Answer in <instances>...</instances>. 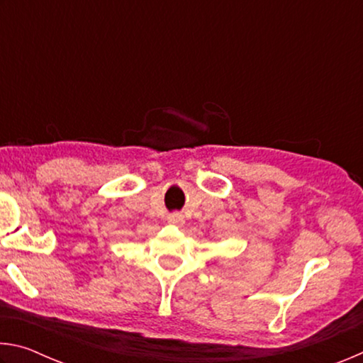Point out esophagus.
<instances>
[{"label":"esophagus","mask_w":363,"mask_h":363,"mask_svg":"<svg viewBox=\"0 0 363 363\" xmlns=\"http://www.w3.org/2000/svg\"><path fill=\"white\" fill-rule=\"evenodd\" d=\"M168 223L181 227V225H184V223H186V219H184L181 213H173V214H169V216H168Z\"/></svg>","instance_id":"1"}]
</instances>
